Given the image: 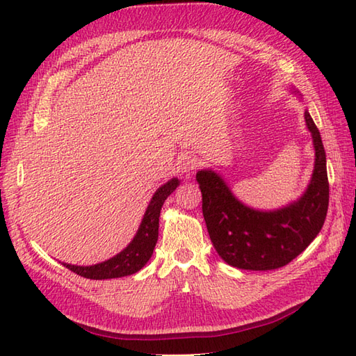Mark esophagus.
<instances>
[{
    "label": "esophagus",
    "instance_id": "1",
    "mask_svg": "<svg viewBox=\"0 0 356 356\" xmlns=\"http://www.w3.org/2000/svg\"><path fill=\"white\" fill-rule=\"evenodd\" d=\"M179 165L184 172H193L194 170H197L199 157H195L194 154H182L179 159Z\"/></svg>",
    "mask_w": 356,
    "mask_h": 356
}]
</instances>
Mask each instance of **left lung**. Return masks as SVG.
Here are the masks:
<instances>
[{
  "instance_id": "left-lung-1",
  "label": "left lung",
  "mask_w": 356,
  "mask_h": 356,
  "mask_svg": "<svg viewBox=\"0 0 356 356\" xmlns=\"http://www.w3.org/2000/svg\"><path fill=\"white\" fill-rule=\"evenodd\" d=\"M315 148L311 184L297 202L275 211L243 205L217 172H197L202 211L217 254L238 269L270 270L286 266L318 236L329 207L326 151L314 119L305 111Z\"/></svg>"
}]
</instances>
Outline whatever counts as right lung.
I'll use <instances>...</instances> for the list:
<instances>
[{"label": "right lung", "instance_id": "1", "mask_svg": "<svg viewBox=\"0 0 356 356\" xmlns=\"http://www.w3.org/2000/svg\"><path fill=\"white\" fill-rule=\"evenodd\" d=\"M179 179H171L170 182L162 185L154 193L149 205L145 211V216L142 218V223L136 232L131 243L118 255L111 257L110 260L93 264V266H74V264L63 263L67 269H70L74 274L86 277L90 280H107V278H119L125 275L136 274L145 266L147 261L153 255L154 246L159 237V217L161 209L166 197L179 186Z\"/></svg>", "mask_w": 356, "mask_h": 356}]
</instances>
